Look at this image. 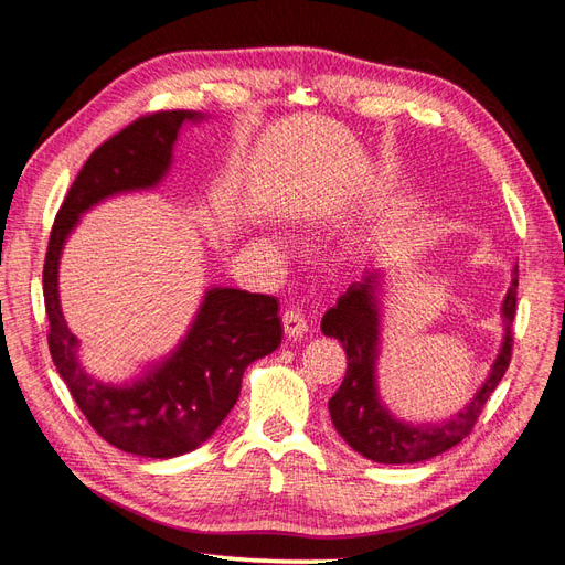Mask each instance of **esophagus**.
<instances>
[{
	"instance_id": "obj_1",
	"label": "esophagus",
	"mask_w": 565,
	"mask_h": 565,
	"mask_svg": "<svg viewBox=\"0 0 565 565\" xmlns=\"http://www.w3.org/2000/svg\"><path fill=\"white\" fill-rule=\"evenodd\" d=\"M282 330L289 339H299L306 334V330H309V324H306V318L301 311L297 309H287L282 313Z\"/></svg>"
}]
</instances>
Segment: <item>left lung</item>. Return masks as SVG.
<instances>
[{"instance_id":"obj_1","label":"left lung","mask_w":565,"mask_h":565,"mask_svg":"<svg viewBox=\"0 0 565 565\" xmlns=\"http://www.w3.org/2000/svg\"><path fill=\"white\" fill-rule=\"evenodd\" d=\"M377 287L380 273L372 270L363 282H353L339 297L337 306L322 316V334L339 339L347 351V377L330 398V415L341 438L355 452L372 461H382V465H413V461L446 452L459 440H465L481 417L490 393L502 382L511 363V347H514L519 268H514V280H511L502 303L507 332L490 377L457 417L440 424L409 426L396 422L377 398V386H374V363H377L380 347Z\"/></svg>"}]
</instances>
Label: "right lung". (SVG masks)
I'll list each match as a JSON object with an SVG mask.
<instances>
[{"label":"right lung","instance_id":"right-lung-1","mask_svg":"<svg viewBox=\"0 0 565 565\" xmlns=\"http://www.w3.org/2000/svg\"><path fill=\"white\" fill-rule=\"evenodd\" d=\"M195 117L191 110L141 115L92 152L56 214L42 273L49 351L82 415L110 446L156 459L195 450L226 419L247 365L280 347L278 299L231 287L210 289L191 332L164 365L131 386H108L84 374L75 358L77 339L58 303V259L84 210L162 179L181 125Z\"/></svg>","mask_w":565,"mask_h":565}]
</instances>
